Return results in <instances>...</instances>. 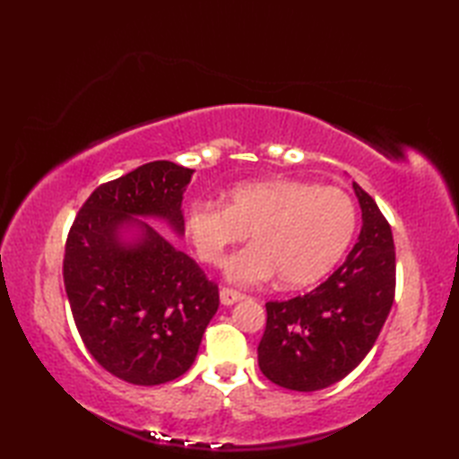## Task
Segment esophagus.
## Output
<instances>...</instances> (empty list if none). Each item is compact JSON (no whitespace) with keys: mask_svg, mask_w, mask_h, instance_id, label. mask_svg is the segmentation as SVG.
<instances>
[{"mask_svg":"<svg viewBox=\"0 0 459 459\" xmlns=\"http://www.w3.org/2000/svg\"><path fill=\"white\" fill-rule=\"evenodd\" d=\"M242 299H245V294H242V291H237L232 288H221V304L222 306H232Z\"/></svg>","mask_w":459,"mask_h":459,"instance_id":"34e87169","label":"esophagus"}]
</instances>
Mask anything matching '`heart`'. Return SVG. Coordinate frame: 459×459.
Masks as SVG:
<instances>
[{"label": "heart", "mask_w": 459, "mask_h": 459, "mask_svg": "<svg viewBox=\"0 0 459 459\" xmlns=\"http://www.w3.org/2000/svg\"><path fill=\"white\" fill-rule=\"evenodd\" d=\"M355 227V203L343 189L301 179L242 183L229 191L227 207L199 201L185 217L189 245L209 266L250 232L255 245L227 264V276L247 286L276 274L286 288L316 284L343 258Z\"/></svg>", "instance_id": "obj_1"}]
</instances>
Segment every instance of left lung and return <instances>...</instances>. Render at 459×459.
I'll use <instances>...</instances> for the list:
<instances>
[{
	"mask_svg": "<svg viewBox=\"0 0 459 459\" xmlns=\"http://www.w3.org/2000/svg\"><path fill=\"white\" fill-rule=\"evenodd\" d=\"M363 227L347 260L306 296L268 301L258 365L290 391L314 393L339 383L367 353L391 314L396 258L391 224L353 183Z\"/></svg>",
	"mask_w": 459,
	"mask_h": 459,
	"instance_id": "8db88e82",
	"label": "left lung"
}]
</instances>
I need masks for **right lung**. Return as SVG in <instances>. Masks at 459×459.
Here are the masks:
<instances>
[{
	"label": "right lung",
	"mask_w": 459,
	"mask_h": 459,
	"mask_svg": "<svg viewBox=\"0 0 459 459\" xmlns=\"http://www.w3.org/2000/svg\"><path fill=\"white\" fill-rule=\"evenodd\" d=\"M195 169L152 161L96 187L68 232L63 278L91 355L126 383L153 386L187 373L219 288L197 262L142 219L183 237V193Z\"/></svg>",
	"instance_id": "obj_1"
}]
</instances>
